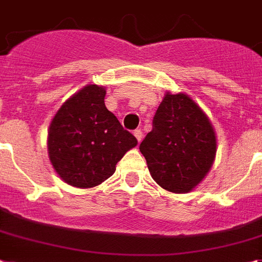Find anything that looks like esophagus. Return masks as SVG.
Returning <instances> with one entry per match:
<instances>
[{"label":"esophagus","mask_w":262,"mask_h":262,"mask_svg":"<svg viewBox=\"0 0 262 262\" xmlns=\"http://www.w3.org/2000/svg\"><path fill=\"white\" fill-rule=\"evenodd\" d=\"M133 135H135V137L137 138V141L140 142L142 140V132L140 130V129H136L135 132H133Z\"/></svg>","instance_id":"34e87169"}]
</instances>
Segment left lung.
Listing matches in <instances>:
<instances>
[{
  "label": "left lung",
  "instance_id": "left-lung-1",
  "mask_svg": "<svg viewBox=\"0 0 262 262\" xmlns=\"http://www.w3.org/2000/svg\"><path fill=\"white\" fill-rule=\"evenodd\" d=\"M153 180L175 193L192 191L211 169L216 137L205 112L187 94L167 93L140 144Z\"/></svg>",
  "mask_w": 262,
  "mask_h": 262
}]
</instances>
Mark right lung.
I'll return each instance as SVG.
<instances>
[{
    "label": "right lung",
    "mask_w": 262,
    "mask_h": 262,
    "mask_svg": "<svg viewBox=\"0 0 262 262\" xmlns=\"http://www.w3.org/2000/svg\"><path fill=\"white\" fill-rule=\"evenodd\" d=\"M105 87L87 84L61 105L48 130L51 164L67 184L91 188L116 171L117 163L137 145L105 106Z\"/></svg>",
    "instance_id": "right-lung-1"
}]
</instances>
